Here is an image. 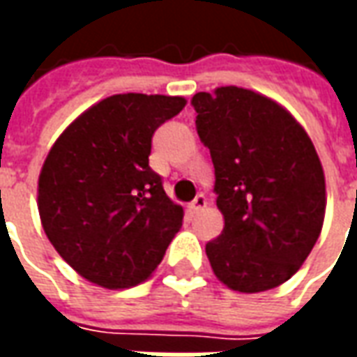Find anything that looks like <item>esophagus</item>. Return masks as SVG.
<instances>
[{"instance_id":"1","label":"esophagus","mask_w":357,"mask_h":357,"mask_svg":"<svg viewBox=\"0 0 357 357\" xmlns=\"http://www.w3.org/2000/svg\"><path fill=\"white\" fill-rule=\"evenodd\" d=\"M204 206H206V197H204V195H197V197H195V201L191 202V206H189V208L193 210V212H201Z\"/></svg>"}]
</instances>
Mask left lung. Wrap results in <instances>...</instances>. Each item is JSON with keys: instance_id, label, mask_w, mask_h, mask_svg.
<instances>
[{"instance_id": "obj_1", "label": "left lung", "mask_w": 357, "mask_h": 357, "mask_svg": "<svg viewBox=\"0 0 357 357\" xmlns=\"http://www.w3.org/2000/svg\"><path fill=\"white\" fill-rule=\"evenodd\" d=\"M191 105L225 222L206 243L210 266L233 291L279 287L321 233L325 176L314 143L283 107L250 89L201 91Z\"/></svg>"}]
</instances>
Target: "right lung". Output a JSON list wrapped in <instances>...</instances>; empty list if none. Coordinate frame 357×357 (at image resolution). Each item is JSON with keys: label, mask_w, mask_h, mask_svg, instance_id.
<instances>
[{"label": "right lung", "mask_w": 357, "mask_h": 357, "mask_svg": "<svg viewBox=\"0 0 357 357\" xmlns=\"http://www.w3.org/2000/svg\"><path fill=\"white\" fill-rule=\"evenodd\" d=\"M183 107V97L112 95L51 147L38 181L43 231L91 283L128 289L145 281L183 224V208L149 166L153 133Z\"/></svg>", "instance_id": "add662e5"}]
</instances>
